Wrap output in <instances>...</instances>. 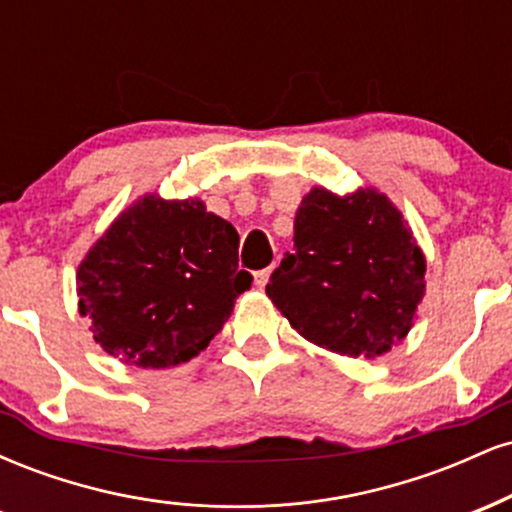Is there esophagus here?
Instances as JSON below:
<instances>
[{"label":"esophagus","instance_id":"34e87169","mask_svg":"<svg viewBox=\"0 0 512 512\" xmlns=\"http://www.w3.org/2000/svg\"><path fill=\"white\" fill-rule=\"evenodd\" d=\"M274 267H267V269H260V272H255V286L257 289H264V286L269 284V276H272Z\"/></svg>","mask_w":512,"mask_h":512}]
</instances>
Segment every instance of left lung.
Segmentation results:
<instances>
[{
	"mask_svg": "<svg viewBox=\"0 0 512 512\" xmlns=\"http://www.w3.org/2000/svg\"><path fill=\"white\" fill-rule=\"evenodd\" d=\"M293 248L267 296L303 339L378 358L407 337L426 293V257L385 192L313 187L296 211Z\"/></svg>",
	"mask_w": 512,
	"mask_h": 512,
	"instance_id": "1",
	"label": "left lung"
}]
</instances>
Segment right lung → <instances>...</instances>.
<instances>
[{"instance_id":"add662e5","label":"right lung","mask_w":512,"mask_h":512,"mask_svg":"<svg viewBox=\"0 0 512 512\" xmlns=\"http://www.w3.org/2000/svg\"><path fill=\"white\" fill-rule=\"evenodd\" d=\"M238 231L202 199L139 197L76 269L79 313L105 354L170 368L209 346L252 276L238 269Z\"/></svg>"}]
</instances>
